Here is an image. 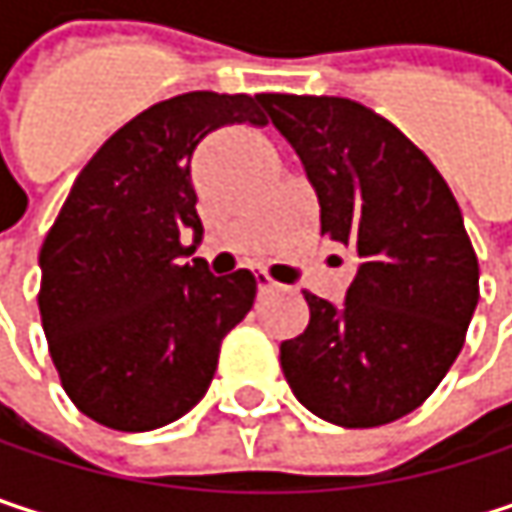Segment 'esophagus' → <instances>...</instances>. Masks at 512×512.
<instances>
[{"label": "esophagus", "instance_id": "34e87169", "mask_svg": "<svg viewBox=\"0 0 512 512\" xmlns=\"http://www.w3.org/2000/svg\"><path fill=\"white\" fill-rule=\"evenodd\" d=\"M255 281H257V290H260V293H272V290H278V281H272L266 272H257Z\"/></svg>", "mask_w": 512, "mask_h": 512}]
</instances>
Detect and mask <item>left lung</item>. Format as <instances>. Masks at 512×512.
Returning <instances> with one entry per match:
<instances>
[{"instance_id":"obj_1","label":"left lung","mask_w":512,"mask_h":512,"mask_svg":"<svg viewBox=\"0 0 512 512\" xmlns=\"http://www.w3.org/2000/svg\"><path fill=\"white\" fill-rule=\"evenodd\" d=\"M320 201V234L358 255L344 305L305 290L308 329L281 344L296 400L338 427L418 409L465 344L480 269L454 192L391 121L347 97L263 94Z\"/></svg>"}]
</instances>
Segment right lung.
Masks as SVG:
<instances>
[{
	"label": "right lung",
	"instance_id": "1",
	"mask_svg": "<svg viewBox=\"0 0 512 512\" xmlns=\"http://www.w3.org/2000/svg\"><path fill=\"white\" fill-rule=\"evenodd\" d=\"M263 94L189 91L124 124L79 171L41 246V323L61 388L91 421L145 433L210 388L255 275L186 257L201 237L192 154L228 124L263 127Z\"/></svg>",
	"mask_w": 512,
	"mask_h": 512
}]
</instances>
